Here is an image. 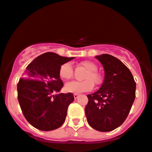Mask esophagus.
Listing matches in <instances>:
<instances>
[{
    "mask_svg": "<svg viewBox=\"0 0 152 152\" xmlns=\"http://www.w3.org/2000/svg\"><path fill=\"white\" fill-rule=\"evenodd\" d=\"M79 94H73V96H74V99H77V98L79 97Z\"/></svg>",
    "mask_w": 152,
    "mask_h": 152,
    "instance_id": "esophagus-1",
    "label": "esophagus"
}]
</instances>
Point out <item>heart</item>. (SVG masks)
Here are the masks:
<instances>
[{"label":"heart","instance_id":"1","mask_svg":"<svg viewBox=\"0 0 152 152\" xmlns=\"http://www.w3.org/2000/svg\"><path fill=\"white\" fill-rule=\"evenodd\" d=\"M81 65L88 70L87 73L84 76L85 81H72L66 83L65 85V89L67 92L73 94H80L86 91H89L93 89V84H99L101 82V76L97 72L98 67L94 62L89 61H82ZM73 70L70 63H63L60 67V77L63 80L71 79L73 76Z\"/></svg>","mask_w":152,"mask_h":152}]
</instances>
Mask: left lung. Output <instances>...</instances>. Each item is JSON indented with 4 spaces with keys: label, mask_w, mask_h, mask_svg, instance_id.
<instances>
[{
    "label": "left lung",
    "mask_w": 152,
    "mask_h": 152,
    "mask_svg": "<svg viewBox=\"0 0 152 152\" xmlns=\"http://www.w3.org/2000/svg\"><path fill=\"white\" fill-rule=\"evenodd\" d=\"M104 69V78L96 92L88 94L85 107L87 122L96 131L107 132L126 121L136 97L133 76L119 59L108 54L96 56Z\"/></svg>",
    "instance_id": "obj_1"
}]
</instances>
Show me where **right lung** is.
<instances>
[{
  "mask_svg": "<svg viewBox=\"0 0 152 152\" xmlns=\"http://www.w3.org/2000/svg\"><path fill=\"white\" fill-rule=\"evenodd\" d=\"M73 58L49 52L38 56L26 67L17 84L18 100L25 118L34 128L53 131L65 122L74 96L70 92L53 94L59 92L63 86L60 67Z\"/></svg>",
  "mask_w": 152,
  "mask_h": 152,
  "instance_id": "add662e5",
  "label": "right lung"
}]
</instances>
